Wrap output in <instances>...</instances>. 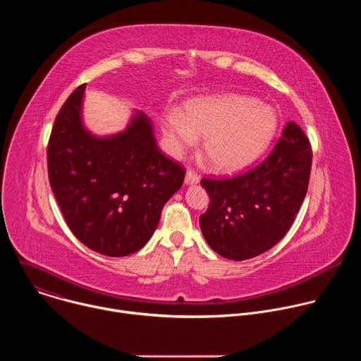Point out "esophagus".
Listing matches in <instances>:
<instances>
[{
  "instance_id": "1",
  "label": "esophagus",
  "mask_w": 361,
  "mask_h": 361,
  "mask_svg": "<svg viewBox=\"0 0 361 361\" xmlns=\"http://www.w3.org/2000/svg\"><path fill=\"white\" fill-rule=\"evenodd\" d=\"M198 181H200V176L194 170L188 169L185 173V184H197Z\"/></svg>"
}]
</instances>
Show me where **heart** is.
<instances>
[{
	"mask_svg": "<svg viewBox=\"0 0 361 361\" xmlns=\"http://www.w3.org/2000/svg\"><path fill=\"white\" fill-rule=\"evenodd\" d=\"M277 130L271 107L238 94L202 97L190 101L183 116L169 113L163 131L174 152L191 147L204 137L202 149L219 171L241 170L259 159Z\"/></svg>",
	"mask_w": 361,
	"mask_h": 361,
	"instance_id": "b5f03b06",
	"label": "heart"
}]
</instances>
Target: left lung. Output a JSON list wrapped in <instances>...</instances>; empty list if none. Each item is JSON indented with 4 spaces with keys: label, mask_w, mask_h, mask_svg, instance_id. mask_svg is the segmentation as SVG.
I'll use <instances>...</instances> for the list:
<instances>
[{
    "label": "left lung",
    "mask_w": 361,
    "mask_h": 361,
    "mask_svg": "<svg viewBox=\"0 0 361 361\" xmlns=\"http://www.w3.org/2000/svg\"><path fill=\"white\" fill-rule=\"evenodd\" d=\"M312 144L288 121L269 156L255 167L226 178L201 180L210 205L200 216L209 245L241 262L276 245L294 223L312 173Z\"/></svg>",
    "instance_id": "left-lung-1"
}]
</instances>
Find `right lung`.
<instances>
[{"label": "right lung", "instance_id": "1", "mask_svg": "<svg viewBox=\"0 0 361 361\" xmlns=\"http://www.w3.org/2000/svg\"><path fill=\"white\" fill-rule=\"evenodd\" d=\"M77 87L60 109L47 147L51 188L71 233L88 248L124 257L142 248L185 170L159 149L144 114L110 138L81 124Z\"/></svg>", "mask_w": 361, "mask_h": 361}]
</instances>
